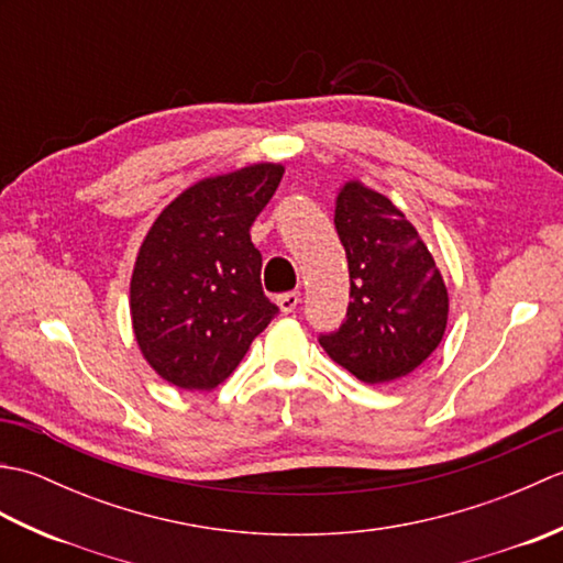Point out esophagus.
<instances>
[{"label":"esophagus","instance_id":"34e87169","mask_svg":"<svg viewBox=\"0 0 563 563\" xmlns=\"http://www.w3.org/2000/svg\"><path fill=\"white\" fill-rule=\"evenodd\" d=\"M297 305H300V292H285L278 297V307L283 314H292Z\"/></svg>","mask_w":563,"mask_h":563}]
</instances>
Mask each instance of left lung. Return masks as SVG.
Returning <instances> with one entry per match:
<instances>
[{
  "mask_svg": "<svg viewBox=\"0 0 563 563\" xmlns=\"http://www.w3.org/2000/svg\"><path fill=\"white\" fill-rule=\"evenodd\" d=\"M333 222L351 273L349 317L319 343L367 385L411 375L445 336L450 297L435 258L394 202L349 178Z\"/></svg>",
  "mask_w": 563,
  "mask_h": 563,
  "instance_id": "8db88e82",
  "label": "left lung"
}]
</instances>
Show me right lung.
I'll return each mask as SVG.
<instances>
[{"label":"right lung","mask_w":563,"mask_h":563,"mask_svg":"<svg viewBox=\"0 0 563 563\" xmlns=\"http://www.w3.org/2000/svg\"><path fill=\"white\" fill-rule=\"evenodd\" d=\"M283 174L261 162L200 178L152 222L130 278V319L142 357L169 385H222L278 312L249 230Z\"/></svg>","instance_id":"right-lung-1"}]
</instances>
